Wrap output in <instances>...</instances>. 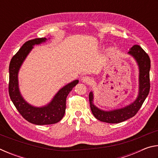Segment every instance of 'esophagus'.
Wrapping results in <instances>:
<instances>
[{"label": "esophagus", "mask_w": 158, "mask_h": 158, "mask_svg": "<svg viewBox=\"0 0 158 158\" xmlns=\"http://www.w3.org/2000/svg\"><path fill=\"white\" fill-rule=\"evenodd\" d=\"M81 80H82L83 82L85 83V84H92L93 82V79L90 78V77H88V76L83 77Z\"/></svg>", "instance_id": "esophagus-1"}]
</instances>
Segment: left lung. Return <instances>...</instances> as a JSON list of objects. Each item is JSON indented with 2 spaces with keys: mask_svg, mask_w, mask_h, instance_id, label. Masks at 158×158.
Listing matches in <instances>:
<instances>
[{
  "mask_svg": "<svg viewBox=\"0 0 158 158\" xmlns=\"http://www.w3.org/2000/svg\"><path fill=\"white\" fill-rule=\"evenodd\" d=\"M137 61L139 69V95L135 101L125 107L112 111H103L94 105L93 92L89 93V102L91 111L96 118L108 123H118L135 116L150 91V68L151 60L148 55L139 45H134L128 52Z\"/></svg>",
  "mask_w": 158,
  "mask_h": 158,
  "instance_id": "8db88e82",
  "label": "left lung"
}]
</instances>
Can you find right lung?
Segmentation results:
<instances>
[{
    "instance_id": "right-lung-1",
    "label": "right lung",
    "mask_w": 158,
    "mask_h": 158,
    "mask_svg": "<svg viewBox=\"0 0 158 158\" xmlns=\"http://www.w3.org/2000/svg\"><path fill=\"white\" fill-rule=\"evenodd\" d=\"M47 40L45 37L28 40L20 48L12 58L9 66V95L10 99L23 118L33 124L51 125L59 122L63 118L66 109V98L69 93L79 83L74 80L59 90L47 105L36 107L31 105L21 96L18 83V73L21 65L35 44H40Z\"/></svg>"
}]
</instances>
